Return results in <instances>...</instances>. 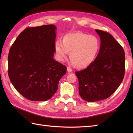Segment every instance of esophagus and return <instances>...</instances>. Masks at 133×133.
<instances>
[{"instance_id": "34e87169", "label": "esophagus", "mask_w": 133, "mask_h": 133, "mask_svg": "<svg viewBox=\"0 0 133 133\" xmlns=\"http://www.w3.org/2000/svg\"><path fill=\"white\" fill-rule=\"evenodd\" d=\"M67 71H68V72H71L72 71V69L71 68H70V67H67Z\"/></svg>"}]
</instances>
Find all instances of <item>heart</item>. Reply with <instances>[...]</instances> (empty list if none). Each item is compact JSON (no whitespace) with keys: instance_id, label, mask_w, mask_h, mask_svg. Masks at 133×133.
Returning <instances> with one entry per match:
<instances>
[{"instance_id":"1","label":"heart","mask_w":133,"mask_h":133,"mask_svg":"<svg viewBox=\"0 0 133 133\" xmlns=\"http://www.w3.org/2000/svg\"><path fill=\"white\" fill-rule=\"evenodd\" d=\"M101 42L97 36L82 32H69L62 38V42L56 41L54 49L56 59L63 62L70 52L71 63L79 69H86L97 57Z\"/></svg>"}]
</instances>
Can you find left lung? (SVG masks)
<instances>
[{
  "label": "left lung",
  "mask_w": 133,
  "mask_h": 133,
  "mask_svg": "<svg viewBox=\"0 0 133 133\" xmlns=\"http://www.w3.org/2000/svg\"><path fill=\"white\" fill-rule=\"evenodd\" d=\"M99 35L101 47L94 62L86 69L77 71L79 94L87 102H95L110 97L123 79L125 52L110 34L95 30Z\"/></svg>",
  "instance_id": "1"
}]
</instances>
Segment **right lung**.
I'll return each mask as SVG.
<instances>
[{"label":"right lung","instance_id":"add662e5","mask_svg":"<svg viewBox=\"0 0 133 133\" xmlns=\"http://www.w3.org/2000/svg\"><path fill=\"white\" fill-rule=\"evenodd\" d=\"M56 29L53 24L27 27L10 48L9 78L17 91L29 100L49 99L66 73V67L53 58Z\"/></svg>","mask_w":133,"mask_h":133}]
</instances>
